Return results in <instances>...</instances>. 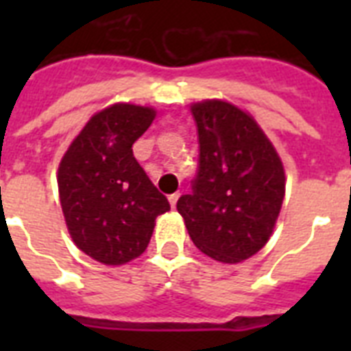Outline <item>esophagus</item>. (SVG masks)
Wrapping results in <instances>:
<instances>
[{"label":"esophagus","mask_w":351,"mask_h":351,"mask_svg":"<svg viewBox=\"0 0 351 351\" xmlns=\"http://www.w3.org/2000/svg\"><path fill=\"white\" fill-rule=\"evenodd\" d=\"M178 198H180V195H178V193H173V195H169V204H171V208H175L176 202H178Z\"/></svg>","instance_id":"esophagus-1"}]
</instances>
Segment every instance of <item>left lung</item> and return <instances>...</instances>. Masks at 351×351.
<instances>
[{
    "instance_id": "obj_1",
    "label": "left lung",
    "mask_w": 351,
    "mask_h": 351,
    "mask_svg": "<svg viewBox=\"0 0 351 351\" xmlns=\"http://www.w3.org/2000/svg\"><path fill=\"white\" fill-rule=\"evenodd\" d=\"M198 171L191 195L176 202L193 244L219 262H242L262 250L280 213L282 162L256 121L239 107L206 100L191 107Z\"/></svg>"
}]
</instances>
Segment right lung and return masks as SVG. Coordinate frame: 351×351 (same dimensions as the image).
<instances>
[{"instance_id":"right-lung-1","label":"right lung","mask_w":351,"mask_h":351,"mask_svg":"<svg viewBox=\"0 0 351 351\" xmlns=\"http://www.w3.org/2000/svg\"><path fill=\"white\" fill-rule=\"evenodd\" d=\"M154 117L151 107H107L85 123L60 162L58 189L69 233L107 266L142 255L156 217L171 209L132 154V143Z\"/></svg>"}]
</instances>
